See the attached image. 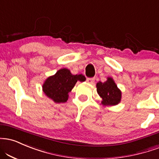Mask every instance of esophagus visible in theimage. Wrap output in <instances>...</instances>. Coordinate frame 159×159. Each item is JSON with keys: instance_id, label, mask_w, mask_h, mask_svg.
<instances>
[{"instance_id": "34e87169", "label": "esophagus", "mask_w": 159, "mask_h": 159, "mask_svg": "<svg viewBox=\"0 0 159 159\" xmlns=\"http://www.w3.org/2000/svg\"><path fill=\"white\" fill-rule=\"evenodd\" d=\"M87 83L93 84L95 82V78H87Z\"/></svg>"}]
</instances>
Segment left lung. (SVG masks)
Wrapping results in <instances>:
<instances>
[{"label":"left lung","mask_w":159,"mask_h":159,"mask_svg":"<svg viewBox=\"0 0 159 159\" xmlns=\"http://www.w3.org/2000/svg\"><path fill=\"white\" fill-rule=\"evenodd\" d=\"M97 93L102 98L101 104L106 105H116L121 101V92L112 78H107L106 81H99L96 84Z\"/></svg>","instance_id":"obj_1"}]
</instances>
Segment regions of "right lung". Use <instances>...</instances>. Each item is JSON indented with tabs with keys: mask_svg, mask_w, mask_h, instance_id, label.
I'll return each instance as SVG.
<instances>
[{
	"mask_svg": "<svg viewBox=\"0 0 159 159\" xmlns=\"http://www.w3.org/2000/svg\"><path fill=\"white\" fill-rule=\"evenodd\" d=\"M85 80L86 78L83 75H72L67 69L63 68L46 80L43 84V91L55 103H64L68 100V93L76 82Z\"/></svg>",
	"mask_w": 159,
	"mask_h": 159,
	"instance_id": "1",
	"label": "right lung"
}]
</instances>
